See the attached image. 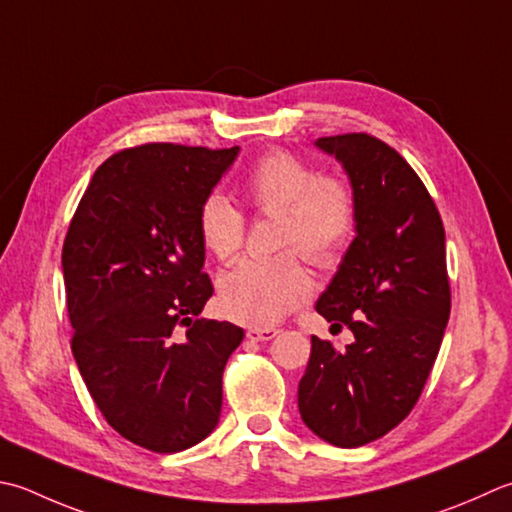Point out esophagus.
<instances>
[{
  "mask_svg": "<svg viewBox=\"0 0 512 512\" xmlns=\"http://www.w3.org/2000/svg\"><path fill=\"white\" fill-rule=\"evenodd\" d=\"M277 335L275 328H248L246 337L250 342H270Z\"/></svg>",
  "mask_w": 512,
  "mask_h": 512,
  "instance_id": "34e87169",
  "label": "esophagus"
}]
</instances>
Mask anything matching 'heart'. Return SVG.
<instances>
[{
  "label": "heart",
  "mask_w": 512,
  "mask_h": 512,
  "mask_svg": "<svg viewBox=\"0 0 512 512\" xmlns=\"http://www.w3.org/2000/svg\"><path fill=\"white\" fill-rule=\"evenodd\" d=\"M244 197L255 213L277 215L275 246L295 248L310 264L335 266L355 237L357 197L342 175L319 173L290 150H268L248 168ZM202 244L230 259L244 242L246 217L224 195L210 193L197 213ZM310 279L293 250L242 259L217 282V304L233 322L266 328L304 304Z\"/></svg>",
  "instance_id": "1"
}]
</instances>
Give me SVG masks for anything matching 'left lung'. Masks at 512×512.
Segmentation results:
<instances>
[{"label": "left lung", "mask_w": 512, "mask_h": 512, "mask_svg": "<svg viewBox=\"0 0 512 512\" xmlns=\"http://www.w3.org/2000/svg\"><path fill=\"white\" fill-rule=\"evenodd\" d=\"M357 197V237L317 313L346 324L337 350L310 337L297 402L324 442L357 448L402 424L433 368L450 315L446 235L433 197L406 159L368 133L319 137Z\"/></svg>", "instance_id": "8db88e82"}]
</instances>
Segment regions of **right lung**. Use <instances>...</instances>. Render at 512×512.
<instances>
[{
    "label": "right lung",
    "instance_id": "right-lung-1",
    "mask_svg": "<svg viewBox=\"0 0 512 512\" xmlns=\"http://www.w3.org/2000/svg\"><path fill=\"white\" fill-rule=\"evenodd\" d=\"M237 150H119L95 170L64 239L79 373L110 428L153 453L213 433L224 368L244 339L235 324L195 319L213 295L197 213Z\"/></svg>",
    "mask_w": 512,
    "mask_h": 512
}]
</instances>
